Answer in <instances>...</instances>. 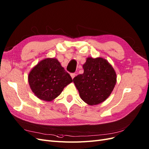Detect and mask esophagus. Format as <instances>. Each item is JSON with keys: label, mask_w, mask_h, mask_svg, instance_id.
I'll return each mask as SVG.
<instances>
[{"label": "esophagus", "mask_w": 149, "mask_h": 149, "mask_svg": "<svg viewBox=\"0 0 149 149\" xmlns=\"http://www.w3.org/2000/svg\"><path fill=\"white\" fill-rule=\"evenodd\" d=\"M70 76H71L72 79H73L75 77V74H74V73H72V74H70Z\"/></svg>", "instance_id": "1"}]
</instances>
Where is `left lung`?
Segmentation results:
<instances>
[{
    "label": "left lung",
    "instance_id": "8db88e82",
    "mask_svg": "<svg viewBox=\"0 0 149 149\" xmlns=\"http://www.w3.org/2000/svg\"><path fill=\"white\" fill-rule=\"evenodd\" d=\"M83 69L84 73L73 79L80 98L90 105L102 103L109 97L116 84L113 68L103 58L88 57Z\"/></svg>",
    "mask_w": 149,
    "mask_h": 149
}]
</instances>
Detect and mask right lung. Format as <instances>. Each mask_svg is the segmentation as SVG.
<instances>
[{
	"instance_id": "obj_1",
	"label": "right lung",
	"mask_w": 149,
	"mask_h": 149,
	"mask_svg": "<svg viewBox=\"0 0 149 149\" xmlns=\"http://www.w3.org/2000/svg\"><path fill=\"white\" fill-rule=\"evenodd\" d=\"M29 86L38 98L52 101L72 80L57 58H47L41 61L30 72Z\"/></svg>"
}]
</instances>
